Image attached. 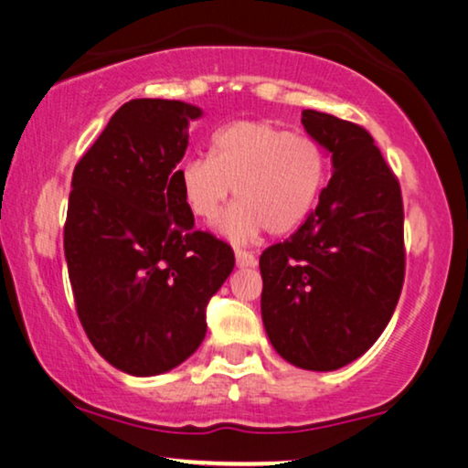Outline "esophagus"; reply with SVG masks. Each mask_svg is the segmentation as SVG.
<instances>
[{"label":"esophagus","mask_w":468,"mask_h":468,"mask_svg":"<svg viewBox=\"0 0 468 468\" xmlns=\"http://www.w3.org/2000/svg\"><path fill=\"white\" fill-rule=\"evenodd\" d=\"M235 262L237 267H254L256 256L252 252H246V250H235Z\"/></svg>","instance_id":"1"}]
</instances>
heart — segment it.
Masks as SVG:
<instances>
[{
	"label": "heart",
	"mask_w": 468,
	"mask_h": 468,
	"mask_svg": "<svg viewBox=\"0 0 468 468\" xmlns=\"http://www.w3.org/2000/svg\"><path fill=\"white\" fill-rule=\"evenodd\" d=\"M328 174L324 150L305 135L265 121H237L212 137L209 156L180 169L188 212L214 222L235 195L237 206L220 222V233L250 241L267 229L288 235L307 220Z\"/></svg>",
	"instance_id": "1"
}]
</instances>
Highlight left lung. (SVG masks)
Listing matches in <instances>:
<instances>
[{
	"label": "left lung",
	"mask_w": 468,
	"mask_h": 468,
	"mask_svg": "<svg viewBox=\"0 0 468 468\" xmlns=\"http://www.w3.org/2000/svg\"><path fill=\"white\" fill-rule=\"evenodd\" d=\"M331 153L333 176L299 231L261 254V314L275 352L309 371H335L371 347L405 280L403 197L360 124L303 110Z\"/></svg>",
	"instance_id": "obj_1"
}]
</instances>
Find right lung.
<instances>
[{
	"mask_svg": "<svg viewBox=\"0 0 468 468\" xmlns=\"http://www.w3.org/2000/svg\"><path fill=\"white\" fill-rule=\"evenodd\" d=\"M197 105L131 100L71 176L65 261L87 337L112 367L159 375L206 337V307L235 267L229 243L195 231L180 169Z\"/></svg>",
	"mask_w": 468,
	"mask_h": 468,
	"instance_id": "obj_1",
	"label": "right lung"
}]
</instances>
